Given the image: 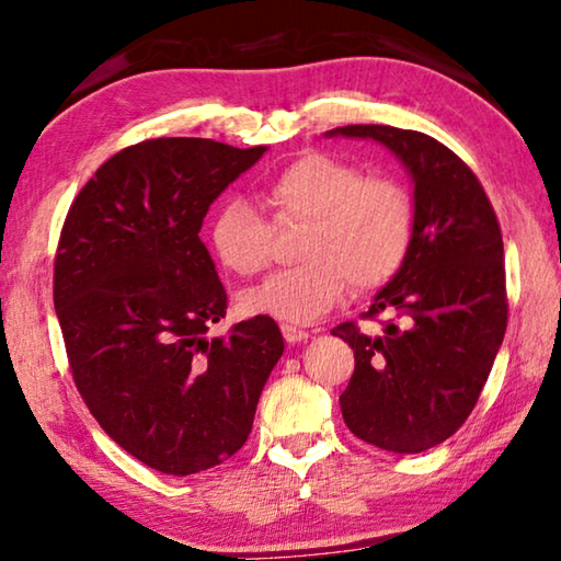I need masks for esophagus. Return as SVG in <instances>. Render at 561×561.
Masks as SVG:
<instances>
[{"mask_svg":"<svg viewBox=\"0 0 561 561\" xmlns=\"http://www.w3.org/2000/svg\"><path fill=\"white\" fill-rule=\"evenodd\" d=\"M282 334H284V340H287L289 344H297V342H305V340H309V334L307 329H299V327H295V324H282Z\"/></svg>","mask_w":561,"mask_h":561,"instance_id":"obj_1","label":"esophagus"}]
</instances>
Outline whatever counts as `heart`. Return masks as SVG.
Masks as SVG:
<instances>
[{
    "instance_id": "b5f03b06",
    "label": "heart",
    "mask_w": 561,
    "mask_h": 561,
    "mask_svg": "<svg viewBox=\"0 0 561 561\" xmlns=\"http://www.w3.org/2000/svg\"><path fill=\"white\" fill-rule=\"evenodd\" d=\"M272 221L305 225L301 264L272 274L239 299L244 314L309 324L342 299L346 287L371 291L402 270L414 237V207L402 184L362 176L350 162L307 152L284 164L264 186ZM211 249L239 277L262 272L272 252V227L252 204L229 197L211 221Z\"/></svg>"
}]
</instances>
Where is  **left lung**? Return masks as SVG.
<instances>
[{
	"instance_id": "8db88e82",
	"label": "left lung",
	"mask_w": 561,
	"mask_h": 561,
	"mask_svg": "<svg viewBox=\"0 0 561 561\" xmlns=\"http://www.w3.org/2000/svg\"><path fill=\"white\" fill-rule=\"evenodd\" d=\"M329 137L375 139L414 182V237L367 319L394 314L381 334L332 329L354 350L340 397L354 437L416 455L449 439L472 414L506 329L502 229L477 174L430 135L350 124Z\"/></svg>"
}]
</instances>
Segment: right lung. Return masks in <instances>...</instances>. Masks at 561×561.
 <instances>
[{"mask_svg":"<svg viewBox=\"0 0 561 561\" xmlns=\"http://www.w3.org/2000/svg\"><path fill=\"white\" fill-rule=\"evenodd\" d=\"M266 147L162 137L96 169L67 211L55 309L69 369L102 430L186 477L242 449L284 340L272 317L209 329L227 291L199 239L209 204Z\"/></svg>","mask_w":561,"mask_h":561,"instance_id":"right-lung-1","label":"right lung"}]
</instances>
